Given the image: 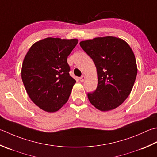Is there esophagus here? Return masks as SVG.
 <instances>
[{"instance_id":"1","label":"esophagus","mask_w":157,"mask_h":157,"mask_svg":"<svg viewBox=\"0 0 157 157\" xmlns=\"http://www.w3.org/2000/svg\"><path fill=\"white\" fill-rule=\"evenodd\" d=\"M85 78H86L85 76L84 75H82V77H80V78H79V80H80L81 82H83L85 80Z\"/></svg>"}]
</instances>
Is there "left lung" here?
Masks as SVG:
<instances>
[{"instance_id": "8db88e82", "label": "left lung", "mask_w": 157, "mask_h": 157, "mask_svg": "<svg viewBox=\"0 0 157 157\" xmlns=\"http://www.w3.org/2000/svg\"><path fill=\"white\" fill-rule=\"evenodd\" d=\"M96 66L98 84L88 93L90 102L101 111L118 107L130 94L137 73L136 60L127 42L115 36L97 37L79 43Z\"/></svg>"}]
</instances>
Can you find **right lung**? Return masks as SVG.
Returning <instances> with one entry per match:
<instances>
[{
  "label": "right lung",
  "instance_id": "right-lung-1",
  "mask_svg": "<svg viewBox=\"0 0 157 157\" xmlns=\"http://www.w3.org/2000/svg\"><path fill=\"white\" fill-rule=\"evenodd\" d=\"M78 40L48 37L34 44L24 57L21 79L33 102L48 112L59 110L76 81L69 75L67 57Z\"/></svg>",
  "mask_w": 157,
  "mask_h": 157
}]
</instances>
